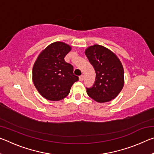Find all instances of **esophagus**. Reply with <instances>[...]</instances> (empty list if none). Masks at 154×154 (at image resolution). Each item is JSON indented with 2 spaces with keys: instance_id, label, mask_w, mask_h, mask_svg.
Instances as JSON below:
<instances>
[{
  "instance_id": "1",
  "label": "esophagus",
  "mask_w": 154,
  "mask_h": 154,
  "mask_svg": "<svg viewBox=\"0 0 154 154\" xmlns=\"http://www.w3.org/2000/svg\"><path fill=\"white\" fill-rule=\"evenodd\" d=\"M79 81H83V75H80L79 77Z\"/></svg>"
}]
</instances>
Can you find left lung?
I'll use <instances>...</instances> for the list:
<instances>
[{
  "mask_svg": "<svg viewBox=\"0 0 154 154\" xmlns=\"http://www.w3.org/2000/svg\"><path fill=\"white\" fill-rule=\"evenodd\" d=\"M85 55L96 72L94 83L86 88L88 96L98 103L113 100L124 86V72L121 62L109 49L99 45L88 48Z\"/></svg>",
  "mask_w": 154,
  "mask_h": 154,
  "instance_id": "8db88e82",
  "label": "left lung"
}]
</instances>
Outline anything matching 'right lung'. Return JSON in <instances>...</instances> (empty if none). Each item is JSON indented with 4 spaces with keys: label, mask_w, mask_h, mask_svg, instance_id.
Instances as JSON below:
<instances>
[{
    "label": "right lung",
    "mask_w": 154,
    "mask_h": 154,
    "mask_svg": "<svg viewBox=\"0 0 154 154\" xmlns=\"http://www.w3.org/2000/svg\"><path fill=\"white\" fill-rule=\"evenodd\" d=\"M71 47L63 42L49 45L38 56L33 66V83L41 95L52 101L60 100L69 94L79 80L73 66L64 60Z\"/></svg>",
    "instance_id": "add662e5"
}]
</instances>
